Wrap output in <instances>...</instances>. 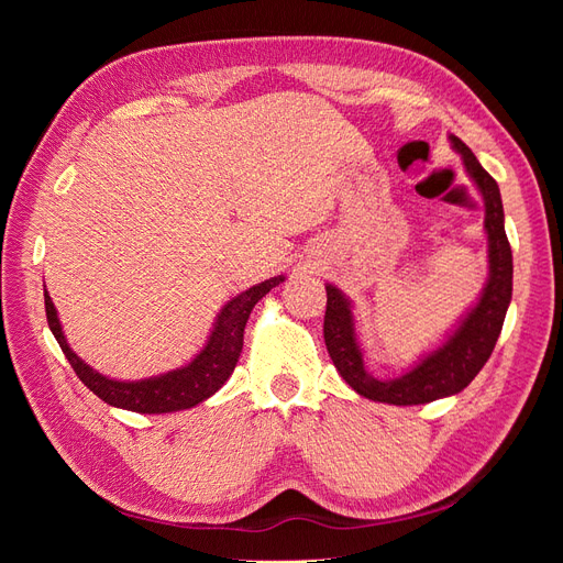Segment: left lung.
<instances>
[{
    "label": "left lung",
    "instance_id": "obj_1",
    "mask_svg": "<svg viewBox=\"0 0 563 563\" xmlns=\"http://www.w3.org/2000/svg\"><path fill=\"white\" fill-rule=\"evenodd\" d=\"M453 150L463 157L465 172L484 199V230L488 236V279L474 308L457 321V327L437 350L401 373L399 378L380 380L371 376L364 364V352L354 329L350 298L338 286L327 284V314H323V340L343 380L366 399L416 406L430 404L463 391L476 373L484 368L503 331V321L512 300V249L505 234V211L498 183L474 157V152L449 135Z\"/></svg>",
    "mask_w": 563,
    "mask_h": 563
}]
</instances>
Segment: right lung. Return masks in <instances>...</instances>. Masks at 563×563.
I'll use <instances>...</instances> for the list:
<instances>
[{"label":"right lung","instance_id":"1","mask_svg":"<svg viewBox=\"0 0 563 563\" xmlns=\"http://www.w3.org/2000/svg\"><path fill=\"white\" fill-rule=\"evenodd\" d=\"M282 282L284 275L272 277L228 300L213 321L207 345L199 350V354L190 364L143 380H114L103 376V373L93 371L87 362H81L73 352V347L67 345L56 305L51 300L46 288L44 305L48 329L58 340L65 360L70 362L79 380L87 385L96 397H100L110 406L126 408V411L135 413H174L201 404L228 383L236 362H240V354L244 347V327L251 310L255 308V302L267 296L272 288L279 286Z\"/></svg>","mask_w":563,"mask_h":563}]
</instances>
